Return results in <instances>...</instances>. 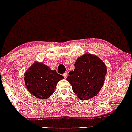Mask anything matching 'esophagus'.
Listing matches in <instances>:
<instances>
[{
    "label": "esophagus",
    "instance_id": "34e87169",
    "mask_svg": "<svg viewBox=\"0 0 132 132\" xmlns=\"http://www.w3.org/2000/svg\"><path fill=\"white\" fill-rule=\"evenodd\" d=\"M63 77H64V78H67V76H68V73H64L63 74Z\"/></svg>",
    "mask_w": 132,
    "mask_h": 132
}]
</instances>
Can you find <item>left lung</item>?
I'll return each mask as SVG.
<instances>
[{
  "label": "left lung",
  "mask_w": 132,
  "mask_h": 132,
  "mask_svg": "<svg viewBox=\"0 0 132 132\" xmlns=\"http://www.w3.org/2000/svg\"><path fill=\"white\" fill-rule=\"evenodd\" d=\"M74 65L75 69L67 78L73 92L80 100L94 97L104 84L106 74L104 62L95 55L86 54L78 57Z\"/></svg>",
  "instance_id": "obj_1"
}]
</instances>
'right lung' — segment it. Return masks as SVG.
Masks as SVG:
<instances>
[{
  "instance_id": "add662e5",
  "label": "right lung",
  "mask_w": 132,
  "mask_h": 132,
  "mask_svg": "<svg viewBox=\"0 0 132 132\" xmlns=\"http://www.w3.org/2000/svg\"><path fill=\"white\" fill-rule=\"evenodd\" d=\"M25 84L28 91L34 97L47 99L54 92L57 83L63 77L51 70L43 63L35 62L24 74Z\"/></svg>"
}]
</instances>
